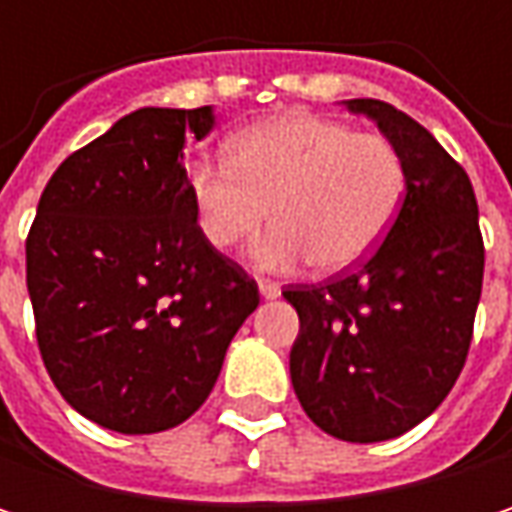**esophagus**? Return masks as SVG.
Segmentation results:
<instances>
[{"label": "esophagus", "instance_id": "obj_1", "mask_svg": "<svg viewBox=\"0 0 512 512\" xmlns=\"http://www.w3.org/2000/svg\"><path fill=\"white\" fill-rule=\"evenodd\" d=\"M257 290H260L263 299H278L281 296V287L275 281H257Z\"/></svg>", "mask_w": 512, "mask_h": 512}]
</instances>
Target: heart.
Returning <instances> with one entry per match:
<instances>
[{"mask_svg":"<svg viewBox=\"0 0 512 512\" xmlns=\"http://www.w3.org/2000/svg\"><path fill=\"white\" fill-rule=\"evenodd\" d=\"M406 189L400 151L376 133L284 112L240 130L228 162H192L186 192L204 240L237 249L272 216L275 228L255 246L260 269L344 272L388 234Z\"/></svg>","mask_w":512,"mask_h":512,"instance_id":"obj_1","label":"heart"}]
</instances>
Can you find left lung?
Here are the masks:
<instances>
[{
	"label": "left lung",
	"instance_id": "1",
	"mask_svg": "<svg viewBox=\"0 0 512 512\" xmlns=\"http://www.w3.org/2000/svg\"><path fill=\"white\" fill-rule=\"evenodd\" d=\"M400 151L406 195L382 246L326 284L287 287L299 314L290 379L305 415L344 442L397 439L430 418L460 376L483 284L468 174L406 112L344 100Z\"/></svg>",
	"mask_w": 512,
	"mask_h": 512
}]
</instances>
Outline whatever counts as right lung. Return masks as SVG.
I'll list each match as a JSON object with an SVG mask.
<instances>
[{
    "label": "right lung",
    "mask_w": 512,
    "mask_h": 512,
    "mask_svg": "<svg viewBox=\"0 0 512 512\" xmlns=\"http://www.w3.org/2000/svg\"><path fill=\"white\" fill-rule=\"evenodd\" d=\"M216 109L145 106L70 154L26 240L38 347L61 397L88 421L145 436L210 397L257 308V284L201 234L183 148Z\"/></svg>",
    "instance_id": "right-lung-1"
}]
</instances>
